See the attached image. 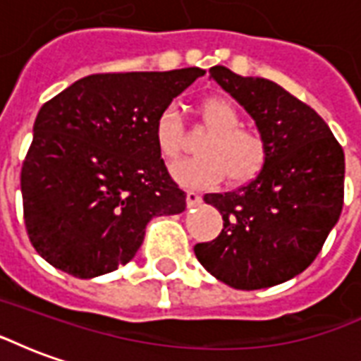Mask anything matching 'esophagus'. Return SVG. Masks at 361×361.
<instances>
[{"instance_id": "esophagus-1", "label": "esophagus", "mask_w": 361, "mask_h": 361, "mask_svg": "<svg viewBox=\"0 0 361 361\" xmlns=\"http://www.w3.org/2000/svg\"><path fill=\"white\" fill-rule=\"evenodd\" d=\"M185 201H188V207H197V204H201L203 197L199 195L197 191H188V197H185Z\"/></svg>"}]
</instances>
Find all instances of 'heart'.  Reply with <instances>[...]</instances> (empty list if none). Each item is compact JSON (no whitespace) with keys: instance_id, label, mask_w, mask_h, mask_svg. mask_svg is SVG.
Masks as SVG:
<instances>
[{"instance_id":"1","label":"heart","mask_w":361,"mask_h":361,"mask_svg":"<svg viewBox=\"0 0 361 361\" xmlns=\"http://www.w3.org/2000/svg\"><path fill=\"white\" fill-rule=\"evenodd\" d=\"M203 123L212 135L201 145V157L181 160L172 173L181 185L209 188L224 176L232 185L255 180L265 168L269 145L255 129L242 127V114L222 96H212L201 104ZM154 141L166 160H178L183 150V121L176 106H166L154 123Z\"/></svg>"}]
</instances>
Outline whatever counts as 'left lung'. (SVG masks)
Returning a JSON list of instances; mask_svg holds the SVG:
<instances>
[{"label": "left lung", "mask_w": 361, "mask_h": 361, "mask_svg": "<svg viewBox=\"0 0 361 361\" xmlns=\"http://www.w3.org/2000/svg\"><path fill=\"white\" fill-rule=\"evenodd\" d=\"M209 73L255 119L269 158L247 185L203 197L224 228L212 242L197 243L195 255L228 286H276L315 261L341 219L344 150L317 111L276 82L224 66Z\"/></svg>", "instance_id": "8db88e82"}]
</instances>
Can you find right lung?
Listing matches in <instances>:
<instances>
[{"label": "right lung", "instance_id": "1", "mask_svg": "<svg viewBox=\"0 0 361 361\" xmlns=\"http://www.w3.org/2000/svg\"><path fill=\"white\" fill-rule=\"evenodd\" d=\"M199 67L98 73L44 104L23 170V214L35 250L77 279L135 257L154 216L185 211L154 141V123Z\"/></svg>", "mask_w": 361, "mask_h": 361}]
</instances>
